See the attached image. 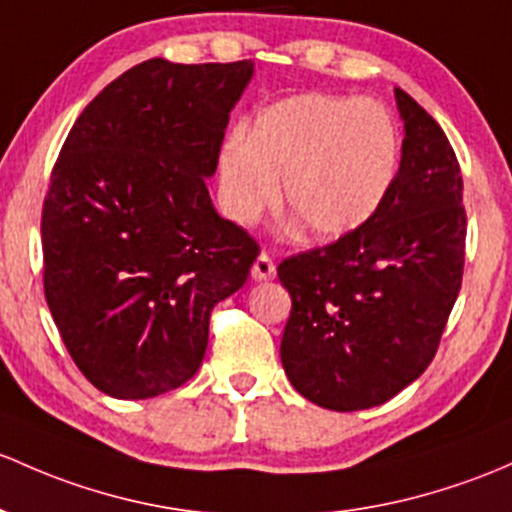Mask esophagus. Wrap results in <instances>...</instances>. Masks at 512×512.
I'll list each match as a JSON object with an SVG mask.
<instances>
[{
    "label": "esophagus",
    "instance_id": "34e87169",
    "mask_svg": "<svg viewBox=\"0 0 512 512\" xmlns=\"http://www.w3.org/2000/svg\"><path fill=\"white\" fill-rule=\"evenodd\" d=\"M250 274H252V279H255V282H267V279H272L274 274H277V270H274L272 257L267 255V252H260V255H257V260L252 262Z\"/></svg>",
    "mask_w": 512,
    "mask_h": 512
}]
</instances>
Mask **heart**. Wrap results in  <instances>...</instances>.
<instances>
[{"instance_id":"1","label":"heart","mask_w":512,"mask_h":512,"mask_svg":"<svg viewBox=\"0 0 512 512\" xmlns=\"http://www.w3.org/2000/svg\"><path fill=\"white\" fill-rule=\"evenodd\" d=\"M400 169V132L380 102L297 95L265 107L247 137L223 144V211L250 223L277 201L306 238L336 240L368 223Z\"/></svg>"}]
</instances>
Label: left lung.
I'll return each mask as SVG.
<instances>
[{"label": "left lung", "instance_id": "8db88e82", "mask_svg": "<svg viewBox=\"0 0 512 512\" xmlns=\"http://www.w3.org/2000/svg\"><path fill=\"white\" fill-rule=\"evenodd\" d=\"M402 159L378 213L277 267L292 297L284 373L299 395L336 412L378 407L414 383L439 348L464 274L459 161L424 107L395 88Z\"/></svg>", "mask_w": 512, "mask_h": 512}]
</instances>
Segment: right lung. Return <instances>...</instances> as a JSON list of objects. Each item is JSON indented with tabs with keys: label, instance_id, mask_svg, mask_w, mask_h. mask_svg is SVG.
Here are the masks:
<instances>
[{
	"label": "right lung",
	"instance_id": "add662e5",
	"mask_svg": "<svg viewBox=\"0 0 512 512\" xmlns=\"http://www.w3.org/2000/svg\"><path fill=\"white\" fill-rule=\"evenodd\" d=\"M255 63L129 68L80 112L41 215L43 292L100 392L147 400L196 375L218 301L257 242L215 213L206 179Z\"/></svg>",
	"mask_w": 512,
	"mask_h": 512
}]
</instances>
